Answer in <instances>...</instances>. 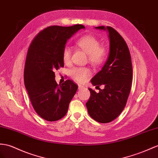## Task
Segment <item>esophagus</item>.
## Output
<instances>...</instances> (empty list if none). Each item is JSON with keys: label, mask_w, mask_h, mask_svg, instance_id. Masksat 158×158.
Instances as JSON below:
<instances>
[{"label": "esophagus", "mask_w": 158, "mask_h": 158, "mask_svg": "<svg viewBox=\"0 0 158 158\" xmlns=\"http://www.w3.org/2000/svg\"><path fill=\"white\" fill-rule=\"evenodd\" d=\"M78 87H79V89L81 90V89H85V87L81 85H78Z\"/></svg>", "instance_id": "1"}]
</instances>
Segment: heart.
<instances>
[{
	"label": "heart",
	"mask_w": 158,
	"mask_h": 158,
	"mask_svg": "<svg viewBox=\"0 0 158 158\" xmlns=\"http://www.w3.org/2000/svg\"><path fill=\"white\" fill-rule=\"evenodd\" d=\"M77 45L86 52L89 62L94 66H99L106 58V50L100 46V43L94 36L86 35L79 39L77 42ZM71 51L70 48L66 46L63 51V60L65 63L70 62ZM71 77L79 83L85 81L91 75V71L85 67H73L70 70Z\"/></svg>",
	"instance_id": "heart-1"
}]
</instances>
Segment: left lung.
<instances>
[{"instance_id": "8db88e82", "label": "left lung", "mask_w": 158, "mask_h": 158, "mask_svg": "<svg viewBox=\"0 0 158 158\" xmlns=\"http://www.w3.org/2000/svg\"><path fill=\"white\" fill-rule=\"evenodd\" d=\"M95 29L108 33L110 52L102 70L91 80L93 85L103 89L99 93L89 89L91 96L86 106L91 118L106 123L118 118L126 105L131 87L132 64L128 47L118 32L111 27Z\"/></svg>"}]
</instances>
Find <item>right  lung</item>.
Masks as SVG:
<instances>
[{"mask_svg":"<svg viewBox=\"0 0 158 158\" xmlns=\"http://www.w3.org/2000/svg\"><path fill=\"white\" fill-rule=\"evenodd\" d=\"M82 29V25L47 27L28 49L24 71L25 88L34 110L47 121H57L66 115L78 89L71 80L58 85L54 71L64 66L63 51L67 41Z\"/></svg>","mask_w":158,"mask_h":158,"instance_id":"1","label":"right lung"}]
</instances>
